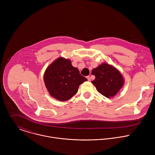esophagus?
<instances>
[{
	"label": "esophagus",
	"mask_w": 155,
	"mask_h": 155,
	"mask_svg": "<svg viewBox=\"0 0 155 155\" xmlns=\"http://www.w3.org/2000/svg\"><path fill=\"white\" fill-rule=\"evenodd\" d=\"M87 79L88 81H91V77L90 76H87Z\"/></svg>",
	"instance_id": "obj_1"
}]
</instances>
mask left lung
<instances>
[{"label":"left lung","mask_w":155,"mask_h":155,"mask_svg":"<svg viewBox=\"0 0 155 155\" xmlns=\"http://www.w3.org/2000/svg\"><path fill=\"white\" fill-rule=\"evenodd\" d=\"M96 77L91 83L99 93L106 97H114L124 84V79L120 72L112 65L103 63L92 71Z\"/></svg>","instance_id":"1"}]
</instances>
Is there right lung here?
Returning a JSON list of instances; mask_svg holds the SVG:
<instances>
[{"instance_id": "right-lung-1", "label": "right lung", "mask_w": 155, "mask_h": 155, "mask_svg": "<svg viewBox=\"0 0 155 155\" xmlns=\"http://www.w3.org/2000/svg\"><path fill=\"white\" fill-rule=\"evenodd\" d=\"M87 78L82 76L69 59L59 58L47 69L44 81L50 94L60 101L71 99Z\"/></svg>"}]
</instances>
